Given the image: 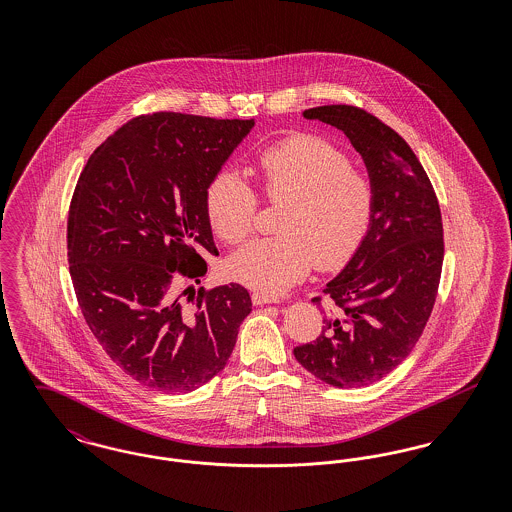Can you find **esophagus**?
<instances>
[{
	"label": "esophagus",
	"instance_id": "34e87169",
	"mask_svg": "<svg viewBox=\"0 0 512 512\" xmlns=\"http://www.w3.org/2000/svg\"><path fill=\"white\" fill-rule=\"evenodd\" d=\"M251 301H253V305H257V307H263V305H268V303H278V299L276 297H270L267 293L255 292L251 295Z\"/></svg>",
	"mask_w": 512,
	"mask_h": 512
}]
</instances>
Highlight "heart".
<instances>
[{"instance_id": "obj_1", "label": "heart", "mask_w": 512, "mask_h": 512, "mask_svg": "<svg viewBox=\"0 0 512 512\" xmlns=\"http://www.w3.org/2000/svg\"><path fill=\"white\" fill-rule=\"evenodd\" d=\"M261 190L278 213L280 234L253 240L226 263L228 274L253 290L278 295L303 280L313 263L343 265L365 238L374 209V186L351 159L317 136H295L259 157ZM207 215L224 242L245 240L259 217L261 199L242 172L222 169L207 188Z\"/></svg>"}]
</instances>
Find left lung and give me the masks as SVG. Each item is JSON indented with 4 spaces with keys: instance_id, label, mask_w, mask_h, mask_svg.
Here are the masks:
<instances>
[{
    "instance_id": "8db88e82",
    "label": "left lung",
    "mask_w": 512,
    "mask_h": 512,
    "mask_svg": "<svg viewBox=\"0 0 512 512\" xmlns=\"http://www.w3.org/2000/svg\"><path fill=\"white\" fill-rule=\"evenodd\" d=\"M303 117L338 128L363 155L374 209L353 259L313 297L328 303L320 336L293 355L330 386L361 388L405 361L434 311L445 251L438 195L411 146L365 109L322 105Z\"/></svg>"
}]
</instances>
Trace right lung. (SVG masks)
<instances>
[{
  "label": "right lung",
  "mask_w": 512,
  "mask_h": 512,
  "mask_svg": "<svg viewBox=\"0 0 512 512\" xmlns=\"http://www.w3.org/2000/svg\"><path fill=\"white\" fill-rule=\"evenodd\" d=\"M253 121L138 115L90 155L74 188L67 259L82 317L142 386L188 393L226 366L251 313L240 284H199L219 255L207 188Z\"/></svg>",
  "instance_id": "add662e5"
}]
</instances>
